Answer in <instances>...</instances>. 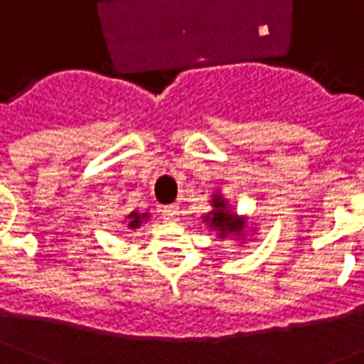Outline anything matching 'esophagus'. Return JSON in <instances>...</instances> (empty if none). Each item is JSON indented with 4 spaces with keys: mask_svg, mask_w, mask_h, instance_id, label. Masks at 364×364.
Here are the masks:
<instances>
[{
    "mask_svg": "<svg viewBox=\"0 0 364 364\" xmlns=\"http://www.w3.org/2000/svg\"><path fill=\"white\" fill-rule=\"evenodd\" d=\"M161 214H164V218H166V220H177V216H179V206L177 205L164 206Z\"/></svg>",
    "mask_w": 364,
    "mask_h": 364,
    "instance_id": "obj_1",
    "label": "esophagus"
}]
</instances>
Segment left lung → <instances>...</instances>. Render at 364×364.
Returning a JSON list of instances; mask_svg holds the SVG:
<instances>
[{
	"label": "left lung",
	"mask_w": 364,
	"mask_h": 364,
	"mask_svg": "<svg viewBox=\"0 0 364 364\" xmlns=\"http://www.w3.org/2000/svg\"><path fill=\"white\" fill-rule=\"evenodd\" d=\"M203 220L208 222V226L218 232V236L226 237L228 234H237L244 236L245 222H237V216L228 208L226 198H222L220 193H214L213 197V210L203 216Z\"/></svg>",
	"instance_id": "1"
}]
</instances>
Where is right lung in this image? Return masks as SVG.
<instances>
[{"instance_id":"obj_1","label":"right lung","mask_w":364,"mask_h":364,"mask_svg":"<svg viewBox=\"0 0 364 364\" xmlns=\"http://www.w3.org/2000/svg\"><path fill=\"white\" fill-rule=\"evenodd\" d=\"M127 220H128V228L130 230H136V228H140V226H142L144 222L148 220V213H130L127 216Z\"/></svg>"}]
</instances>
